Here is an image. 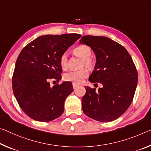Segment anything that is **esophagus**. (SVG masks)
<instances>
[{
	"instance_id": "1",
	"label": "esophagus",
	"mask_w": 151,
	"mask_h": 151,
	"mask_svg": "<svg viewBox=\"0 0 151 151\" xmlns=\"http://www.w3.org/2000/svg\"><path fill=\"white\" fill-rule=\"evenodd\" d=\"M78 85H76V84H75V83H73V88L74 89H75V88L78 87Z\"/></svg>"
}]
</instances>
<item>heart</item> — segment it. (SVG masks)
<instances>
[{
    "label": "heart",
    "instance_id": "1",
    "mask_svg": "<svg viewBox=\"0 0 151 151\" xmlns=\"http://www.w3.org/2000/svg\"><path fill=\"white\" fill-rule=\"evenodd\" d=\"M74 53L77 55L81 58H83L82 66H86L87 67H91L94 64V60L91 58L92 54V50L91 47L86 45H81L75 47L73 50ZM60 65L63 68H65L67 66L68 63V56L66 53L61 54L59 59ZM88 75V71L87 68H82L79 70H70L66 73L64 75V80L70 81L75 84H79L82 83L85 78Z\"/></svg>",
    "mask_w": 151,
    "mask_h": 151
}]
</instances>
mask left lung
<instances>
[{
  "instance_id": "left-lung-1",
  "label": "left lung",
  "mask_w": 151,
  "mask_h": 151,
  "mask_svg": "<svg viewBox=\"0 0 151 151\" xmlns=\"http://www.w3.org/2000/svg\"><path fill=\"white\" fill-rule=\"evenodd\" d=\"M79 42L90 46L96 56L89 81L102 85L97 91L85 87L83 111L97 121L115 120L132 102L138 82L135 64L125 47L108 37L85 35Z\"/></svg>"
}]
</instances>
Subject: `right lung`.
Returning <instances> with one entry per match:
<instances>
[{
	"mask_svg": "<svg viewBox=\"0 0 151 151\" xmlns=\"http://www.w3.org/2000/svg\"><path fill=\"white\" fill-rule=\"evenodd\" d=\"M81 35H45L31 42L17 59L12 78L14 95L21 109L33 119L49 122L64 112L66 97L73 91L70 82L51 87L49 81L61 79V54Z\"/></svg>",
	"mask_w": 151,
	"mask_h": 151,
	"instance_id": "right-lung-1",
	"label": "right lung"
}]
</instances>
